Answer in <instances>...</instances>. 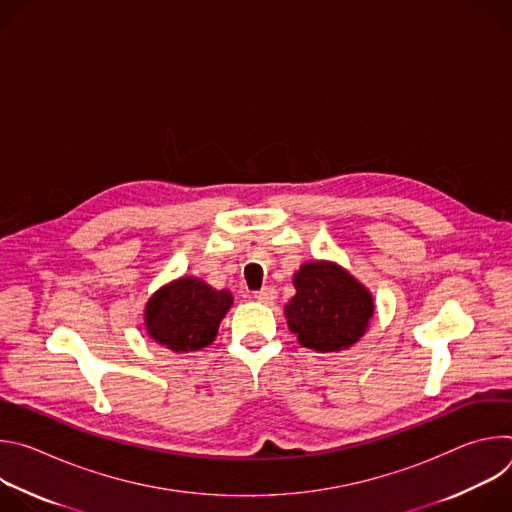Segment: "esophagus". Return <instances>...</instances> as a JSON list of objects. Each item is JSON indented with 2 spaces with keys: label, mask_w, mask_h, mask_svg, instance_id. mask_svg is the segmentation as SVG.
I'll return each instance as SVG.
<instances>
[{
  "label": "esophagus",
  "mask_w": 512,
  "mask_h": 512,
  "mask_svg": "<svg viewBox=\"0 0 512 512\" xmlns=\"http://www.w3.org/2000/svg\"><path fill=\"white\" fill-rule=\"evenodd\" d=\"M255 300L261 302V304H273L277 300L275 287H263V289L255 291Z\"/></svg>",
  "instance_id": "obj_1"
}]
</instances>
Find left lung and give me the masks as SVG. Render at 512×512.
I'll list each match as a JSON object with an SVG mask.
<instances>
[{
    "instance_id": "left-lung-1",
    "label": "left lung",
    "mask_w": 512,
    "mask_h": 512,
    "mask_svg": "<svg viewBox=\"0 0 512 512\" xmlns=\"http://www.w3.org/2000/svg\"><path fill=\"white\" fill-rule=\"evenodd\" d=\"M296 296L285 304L289 330L316 352L356 344L375 314L371 291L332 261L304 263L294 275Z\"/></svg>"
}]
</instances>
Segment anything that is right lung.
<instances>
[{
  "label": "right lung",
  "mask_w": 512,
  "mask_h": 512,
  "mask_svg": "<svg viewBox=\"0 0 512 512\" xmlns=\"http://www.w3.org/2000/svg\"><path fill=\"white\" fill-rule=\"evenodd\" d=\"M231 306V291L214 289L192 275L180 277L150 298L145 306V330L174 352L200 350L212 344Z\"/></svg>",
  "instance_id": "obj_1"
}]
</instances>
